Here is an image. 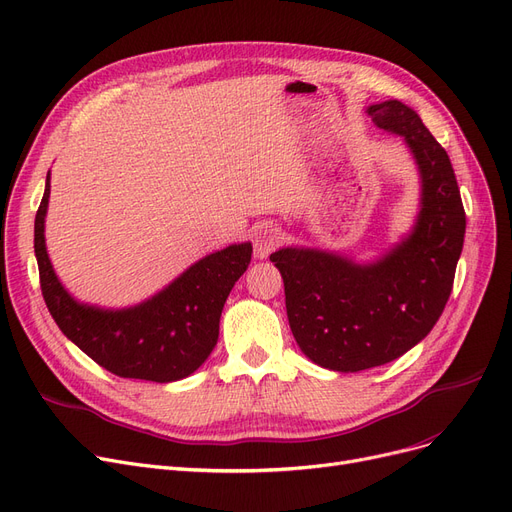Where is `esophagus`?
I'll return each mask as SVG.
<instances>
[{"label":"esophagus","mask_w":512,"mask_h":512,"mask_svg":"<svg viewBox=\"0 0 512 512\" xmlns=\"http://www.w3.org/2000/svg\"><path fill=\"white\" fill-rule=\"evenodd\" d=\"M278 240H280V234H278L276 226H272V224L255 226V232H253V251H255V257H259V259L268 257L274 251Z\"/></svg>","instance_id":"obj_1"}]
</instances>
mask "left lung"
<instances>
[{
    "label": "left lung",
    "mask_w": 512,
    "mask_h": 512,
    "mask_svg": "<svg viewBox=\"0 0 512 512\" xmlns=\"http://www.w3.org/2000/svg\"><path fill=\"white\" fill-rule=\"evenodd\" d=\"M368 115L376 127L404 136L418 163L422 209L414 232L370 265L314 249L270 257L284 280L297 345L311 362L339 372L393 362L429 335L450 299L466 228L448 152L414 110L387 100Z\"/></svg>",
    "instance_id": "1"
}]
</instances>
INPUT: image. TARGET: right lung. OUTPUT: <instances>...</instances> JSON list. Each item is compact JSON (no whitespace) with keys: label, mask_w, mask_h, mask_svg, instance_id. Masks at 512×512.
<instances>
[{"label":"right lung","mask_w":512,"mask_h":512,"mask_svg":"<svg viewBox=\"0 0 512 512\" xmlns=\"http://www.w3.org/2000/svg\"><path fill=\"white\" fill-rule=\"evenodd\" d=\"M50 173L35 215L41 295L58 328L83 353L121 379L180 381L201 366L219 337V316L234 282L249 268V242L207 255L146 303L104 311L81 305L58 282L43 240Z\"/></svg>","instance_id":"obj_1"}]
</instances>
